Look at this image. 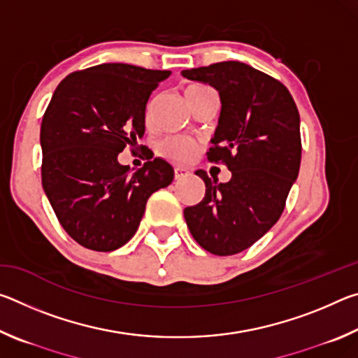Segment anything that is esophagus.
Here are the masks:
<instances>
[{"label":"esophagus","instance_id":"esophagus-1","mask_svg":"<svg viewBox=\"0 0 358 358\" xmlns=\"http://www.w3.org/2000/svg\"><path fill=\"white\" fill-rule=\"evenodd\" d=\"M173 173H175V180H181V178H185V177H187V175H189V171H187L186 167H175L173 169Z\"/></svg>","mask_w":358,"mask_h":358}]
</instances>
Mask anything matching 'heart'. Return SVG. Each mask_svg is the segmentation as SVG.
<instances>
[{
  "label": "heart",
  "instance_id": "obj_1",
  "mask_svg": "<svg viewBox=\"0 0 358 358\" xmlns=\"http://www.w3.org/2000/svg\"><path fill=\"white\" fill-rule=\"evenodd\" d=\"M208 92H213L207 85L202 83H192L189 87H186L185 90V96L187 102H194L199 98H202L203 94H207ZM148 113H147V120H148ZM197 151V143L191 141V138H185V137H169L167 141L162 143V153L166 156L172 157V159L177 161H187L191 159L194 153Z\"/></svg>",
  "mask_w": 358,
  "mask_h": 358
}]
</instances>
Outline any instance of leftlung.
Instances as JSON below:
<instances>
[{"instance_id":"obj_1","label":"left lung","mask_w":358,"mask_h":358,"mask_svg":"<svg viewBox=\"0 0 358 358\" xmlns=\"http://www.w3.org/2000/svg\"><path fill=\"white\" fill-rule=\"evenodd\" d=\"M181 76L220 93L221 113L207 156L232 172L227 183H217L197 171L207 189L202 202L185 208V220L203 250L232 256L280 220L300 171V115L280 80L245 63H215Z\"/></svg>"}]
</instances>
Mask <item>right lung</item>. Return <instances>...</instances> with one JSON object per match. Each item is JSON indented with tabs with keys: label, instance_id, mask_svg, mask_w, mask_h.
<instances>
[{
	"label": "right lung",
	"instance_id": "right-lung-1",
	"mask_svg": "<svg viewBox=\"0 0 358 358\" xmlns=\"http://www.w3.org/2000/svg\"><path fill=\"white\" fill-rule=\"evenodd\" d=\"M169 76L106 63L72 72L52 96L41 124L42 187L63 229L88 250L128 243L151 194L172 183L173 167L161 157L148 156L132 175L118 162L143 136L150 94Z\"/></svg>",
	"mask_w": 358,
	"mask_h": 358
}]
</instances>
